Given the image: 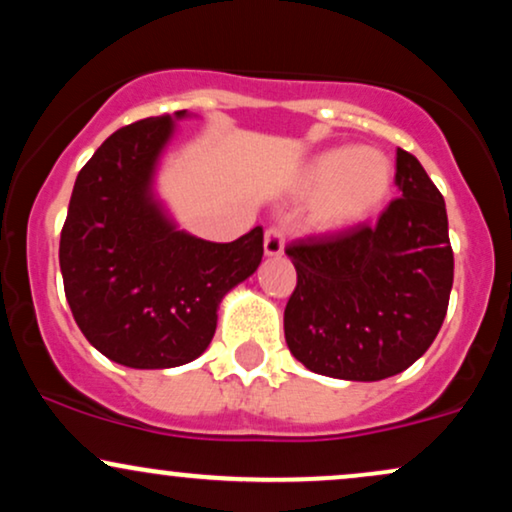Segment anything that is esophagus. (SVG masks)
<instances>
[{"label":"esophagus","instance_id":"obj_1","mask_svg":"<svg viewBox=\"0 0 512 512\" xmlns=\"http://www.w3.org/2000/svg\"><path fill=\"white\" fill-rule=\"evenodd\" d=\"M284 245H286L284 228L269 226L267 233H264V255H267V257L284 255Z\"/></svg>","mask_w":512,"mask_h":512}]
</instances>
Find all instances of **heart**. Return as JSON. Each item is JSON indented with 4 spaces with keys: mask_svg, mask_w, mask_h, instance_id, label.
I'll return each mask as SVG.
<instances>
[{
    "mask_svg": "<svg viewBox=\"0 0 512 512\" xmlns=\"http://www.w3.org/2000/svg\"><path fill=\"white\" fill-rule=\"evenodd\" d=\"M392 185L390 161L375 149L339 146L315 156L303 173V190L315 197L313 223L342 231L366 221Z\"/></svg>",
    "mask_w": 512,
    "mask_h": 512,
    "instance_id": "obj_1",
    "label": "heart"
}]
</instances>
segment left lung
I'll return each mask as SVG.
<instances>
[{"instance_id":"8db88e82","label":"left lung","mask_w":512,"mask_h":512,"mask_svg":"<svg viewBox=\"0 0 512 512\" xmlns=\"http://www.w3.org/2000/svg\"><path fill=\"white\" fill-rule=\"evenodd\" d=\"M399 197L375 226L293 240L298 281L284 310L291 354L313 373L373 380L426 354L448 313L452 260L445 199L397 149Z\"/></svg>"}]
</instances>
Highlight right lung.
Returning <instances> with one entry per match:
<instances>
[{"label": "right lung", "mask_w": 512, "mask_h": 512, "mask_svg": "<svg viewBox=\"0 0 512 512\" xmlns=\"http://www.w3.org/2000/svg\"><path fill=\"white\" fill-rule=\"evenodd\" d=\"M170 134V115L110 134L76 175L62 226L60 269L76 325L129 368H175L204 354L221 298L264 255L260 226L209 243L168 221L151 180Z\"/></svg>", "instance_id": "obj_1"}]
</instances>
